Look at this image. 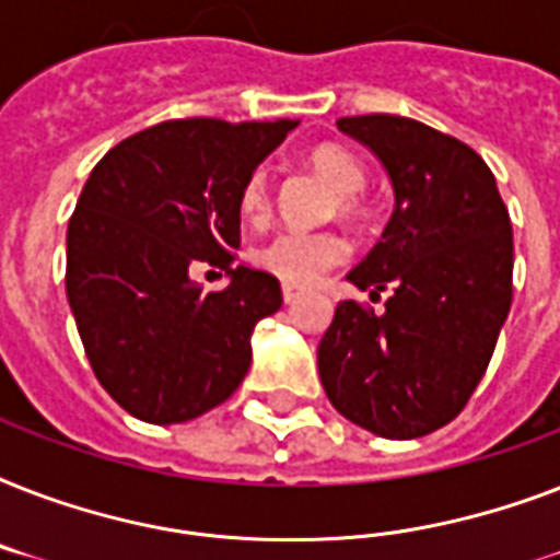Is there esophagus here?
I'll use <instances>...</instances> for the list:
<instances>
[{
	"instance_id": "1",
	"label": "esophagus",
	"mask_w": 560,
	"mask_h": 560,
	"mask_svg": "<svg viewBox=\"0 0 560 560\" xmlns=\"http://www.w3.org/2000/svg\"><path fill=\"white\" fill-rule=\"evenodd\" d=\"M281 296H284V302H296L299 296H302V288H296V284H281Z\"/></svg>"
}]
</instances>
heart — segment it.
I'll return each instance as SVG.
<instances>
[{
	"mask_svg": "<svg viewBox=\"0 0 560 560\" xmlns=\"http://www.w3.org/2000/svg\"><path fill=\"white\" fill-rule=\"evenodd\" d=\"M307 165L337 191V206L346 218L363 214V188L369 174L363 162L340 144H319L307 153ZM270 177L258 168L246 177L237 209L249 223H261L270 214ZM349 258V241L337 232H302V229H281L253 249V264L288 284H314L325 272Z\"/></svg>",
	"mask_w": 560,
	"mask_h": 560,
	"instance_id": "1",
	"label": "heart"
}]
</instances>
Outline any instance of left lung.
<instances>
[{"label":"left lung","mask_w":560,"mask_h":560,"mask_svg":"<svg viewBox=\"0 0 560 560\" xmlns=\"http://www.w3.org/2000/svg\"><path fill=\"white\" fill-rule=\"evenodd\" d=\"M383 162L395 211L349 272L392 288L381 316L354 299L334 311L316 360L334 409L383 439L451 424L482 381L512 307V220L497 179L468 144L416 118L337 121Z\"/></svg>","instance_id":"1"}]
</instances>
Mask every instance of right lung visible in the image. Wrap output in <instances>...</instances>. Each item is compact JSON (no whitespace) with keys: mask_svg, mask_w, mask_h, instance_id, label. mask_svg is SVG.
<instances>
[{"mask_svg":"<svg viewBox=\"0 0 560 560\" xmlns=\"http://www.w3.org/2000/svg\"><path fill=\"white\" fill-rule=\"evenodd\" d=\"M299 121L174 118L118 142L92 168L66 232V296L109 398L148 424L209 412L241 386L279 279L235 267L237 197ZM197 262L230 272L206 294Z\"/></svg>","mask_w":560,"mask_h":560,"instance_id":"right-lung-1","label":"right lung"}]
</instances>
